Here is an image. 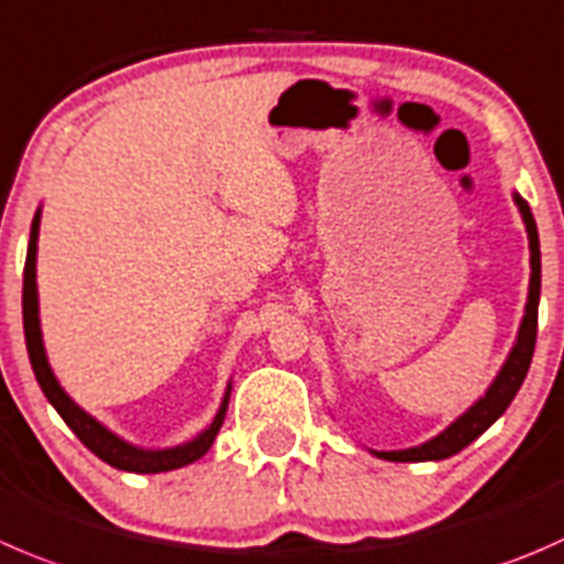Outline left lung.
Returning a JSON list of instances; mask_svg holds the SVG:
<instances>
[{
  "mask_svg": "<svg viewBox=\"0 0 564 564\" xmlns=\"http://www.w3.org/2000/svg\"><path fill=\"white\" fill-rule=\"evenodd\" d=\"M516 204L521 209L523 223H527L529 231V250H532V281H529V303L527 314H523L521 333H518V344L512 347L510 358H507L505 369L499 371L494 386L488 388L482 399L468 410L466 415L452 424L449 430L438 435V438L427 441V444L415 446V449L404 452H377V457L393 463H424V460H444V457L457 455L460 449H466L471 441H477L485 430L510 408V402L516 399L518 388H521L523 377H527L529 364H532L534 355V341H538V303H540V239H538V226H534L532 209H529L527 200L521 195H516Z\"/></svg>",
  "mask_w": 564,
  "mask_h": 564,
  "instance_id": "obj_1",
  "label": "left lung"
}]
</instances>
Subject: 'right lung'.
Wrapping results in <instances>:
<instances>
[{"mask_svg": "<svg viewBox=\"0 0 564 564\" xmlns=\"http://www.w3.org/2000/svg\"><path fill=\"white\" fill-rule=\"evenodd\" d=\"M37 215L32 220V231H30V248H26V261H24V292H21V308H24V338H26V352H30V364L32 371L37 377V386L43 388L48 402L54 404L63 421L74 430L76 438L98 457V460L109 463L112 468H120V471H131V474H160V471H173V468H182L195 463L198 457H204L209 452L212 441H215L217 430L223 424V415H226L228 408V393L223 399L220 413L215 415V421L209 424V430L198 435L189 444L176 446V449H165V452H143L134 449V446L123 444L120 438H115L109 430H104L96 419L85 413L82 408H76L70 402L68 393L59 388V382L54 380L52 369L46 364V352H43V341H41V322H37V289H35V250H37Z\"/></svg>", "mask_w": 564, "mask_h": 564, "instance_id": "add662e5", "label": "right lung"}]
</instances>
